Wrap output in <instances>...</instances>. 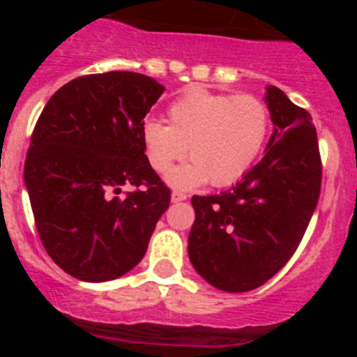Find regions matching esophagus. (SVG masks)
Returning a JSON list of instances; mask_svg holds the SVG:
<instances>
[{
    "label": "esophagus",
    "mask_w": 357,
    "mask_h": 357,
    "mask_svg": "<svg viewBox=\"0 0 357 357\" xmlns=\"http://www.w3.org/2000/svg\"><path fill=\"white\" fill-rule=\"evenodd\" d=\"M184 200H188V195L182 193V191H173V193H172L173 204H176V202H184Z\"/></svg>",
    "instance_id": "1"
}]
</instances>
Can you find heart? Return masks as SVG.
<instances>
[{"instance_id": "heart-1", "label": "heart", "mask_w": 357, "mask_h": 357, "mask_svg": "<svg viewBox=\"0 0 357 357\" xmlns=\"http://www.w3.org/2000/svg\"><path fill=\"white\" fill-rule=\"evenodd\" d=\"M168 125L148 119L141 127L144 153L157 173L169 175L175 188H193L209 178L213 185L232 184L250 168L270 128V112L259 98L195 89L176 98L166 112Z\"/></svg>"}]
</instances>
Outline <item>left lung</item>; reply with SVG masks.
Returning <instances> with one entry per match:
<instances>
[{
  "mask_svg": "<svg viewBox=\"0 0 357 357\" xmlns=\"http://www.w3.org/2000/svg\"><path fill=\"white\" fill-rule=\"evenodd\" d=\"M266 103L275 128L263 159L223 193L191 198L189 259L222 291H250L272 279L301 245L320 197L311 114L273 85Z\"/></svg>",
  "mask_w": 357,
  "mask_h": 357,
  "instance_id": "1",
  "label": "left lung"
}]
</instances>
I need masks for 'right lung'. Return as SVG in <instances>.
I'll use <instances>...</instances> for the list:
<instances>
[{
    "label": "right lung",
    "instance_id": "1",
    "mask_svg": "<svg viewBox=\"0 0 357 357\" xmlns=\"http://www.w3.org/2000/svg\"><path fill=\"white\" fill-rule=\"evenodd\" d=\"M164 87L146 75H85L56 91L31 132L24 184L43 247L85 282L125 275L146 254L172 191L141 127ZM123 185L134 192L118 199Z\"/></svg>",
    "mask_w": 357,
    "mask_h": 357
}]
</instances>
